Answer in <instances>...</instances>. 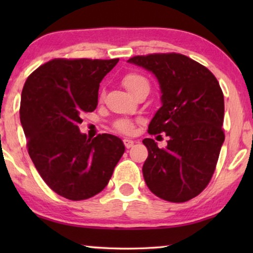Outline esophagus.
<instances>
[{"label":"esophagus","instance_id":"1","mask_svg":"<svg viewBox=\"0 0 253 253\" xmlns=\"http://www.w3.org/2000/svg\"><path fill=\"white\" fill-rule=\"evenodd\" d=\"M123 143H124V146H126V148H131V147L133 146L134 141L131 140V139H127V138H126V139L123 140Z\"/></svg>","mask_w":253,"mask_h":253}]
</instances>
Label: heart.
Listing matches in <instances>:
<instances>
[{"instance_id":"b5f03b06","label":"heart","mask_w":253,"mask_h":253,"mask_svg":"<svg viewBox=\"0 0 253 253\" xmlns=\"http://www.w3.org/2000/svg\"><path fill=\"white\" fill-rule=\"evenodd\" d=\"M122 83H123L124 87H126L127 91L131 93V94H133L134 92L138 91V89L141 87L150 88V83H148L147 78L144 77L143 75L137 74V72H129V74H126L123 77ZM115 127H116V130L121 131V132L129 133L132 131L133 126H132V123L129 122V121L122 120V121H119V122L115 124Z\"/></svg>"}]
</instances>
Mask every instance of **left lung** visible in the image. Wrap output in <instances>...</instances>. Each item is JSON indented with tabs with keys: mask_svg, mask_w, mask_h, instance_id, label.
I'll return each mask as SVG.
<instances>
[{
	"mask_svg": "<svg viewBox=\"0 0 253 253\" xmlns=\"http://www.w3.org/2000/svg\"><path fill=\"white\" fill-rule=\"evenodd\" d=\"M129 63L157 77L162 106L148 126V133L165 132L166 148L145 138L148 157L143 175L159 198L184 203L198 196L215 170L224 141L223 93L209 69L182 54L134 56Z\"/></svg>",
	"mask_w": 253,
	"mask_h": 253,
	"instance_id": "obj_1",
	"label": "left lung"
}]
</instances>
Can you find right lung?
Listing matches in <instances>:
<instances>
[{"label": "right lung", "mask_w": 253, "mask_h": 253, "mask_svg": "<svg viewBox=\"0 0 253 253\" xmlns=\"http://www.w3.org/2000/svg\"><path fill=\"white\" fill-rule=\"evenodd\" d=\"M117 62L55 58L24 85L19 115L29 154L46 184L67 199L101 192L126 150L119 137L102 133L91 139L78 127L82 114L98 106L100 83Z\"/></svg>", "instance_id": "1"}]
</instances>
